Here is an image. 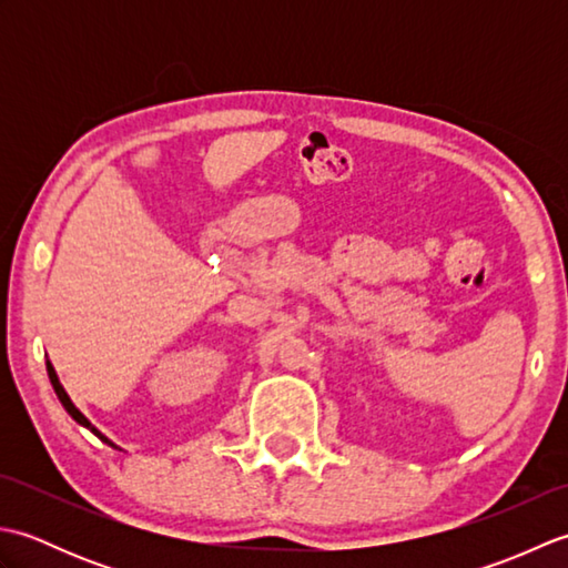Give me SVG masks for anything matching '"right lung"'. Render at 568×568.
<instances>
[{
	"instance_id": "obj_1",
	"label": "right lung",
	"mask_w": 568,
	"mask_h": 568,
	"mask_svg": "<svg viewBox=\"0 0 568 568\" xmlns=\"http://www.w3.org/2000/svg\"><path fill=\"white\" fill-rule=\"evenodd\" d=\"M45 368H48V378H51V385H53V390H55V395H58V400H60V405H63L65 407V413L72 417V419H75L78 422V425H82V427H88L92 434H94V437H100L104 444H110L112 446V449H119V452H122V446H116L110 437H106V434H102L98 427H94L92 425V422L88 419V417H84L82 413H80V409L75 407V405H72V400H70V395L65 393V388H63V385H60V381H58V373H55V368H53V364H51V361H45Z\"/></svg>"
}]
</instances>
